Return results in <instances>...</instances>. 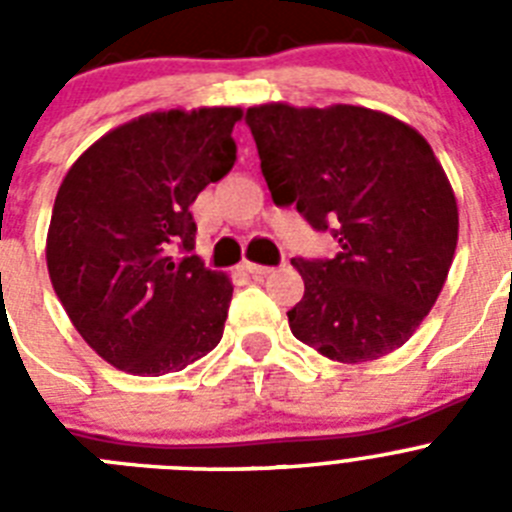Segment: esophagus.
I'll list each match as a JSON object with an SVG mask.
<instances>
[{"label":"esophagus","instance_id":"34e87169","mask_svg":"<svg viewBox=\"0 0 512 512\" xmlns=\"http://www.w3.org/2000/svg\"><path fill=\"white\" fill-rule=\"evenodd\" d=\"M243 269L251 274V277H269L274 274V266H261V264H243Z\"/></svg>","mask_w":512,"mask_h":512}]
</instances>
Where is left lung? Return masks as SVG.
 Instances as JSON below:
<instances>
[{"label": "left lung", "mask_w": 512, "mask_h": 512, "mask_svg": "<svg viewBox=\"0 0 512 512\" xmlns=\"http://www.w3.org/2000/svg\"><path fill=\"white\" fill-rule=\"evenodd\" d=\"M277 205L333 230V259H292L305 295L287 312L297 341L341 364L410 341L436 305L459 241V207L428 140L354 104L248 107Z\"/></svg>", "instance_id": "obj_1"}]
</instances>
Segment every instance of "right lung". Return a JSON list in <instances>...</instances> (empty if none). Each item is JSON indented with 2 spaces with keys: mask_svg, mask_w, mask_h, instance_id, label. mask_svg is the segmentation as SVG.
Listing matches in <instances>:
<instances>
[{
  "mask_svg": "<svg viewBox=\"0 0 512 512\" xmlns=\"http://www.w3.org/2000/svg\"><path fill=\"white\" fill-rule=\"evenodd\" d=\"M241 107L148 112L92 143L63 176L45 261L63 310L107 364L182 372L220 343L233 297L192 251V202L235 164Z\"/></svg>",
  "mask_w": 512,
  "mask_h": 512,
  "instance_id": "right-lung-1",
  "label": "right lung"
}]
</instances>
